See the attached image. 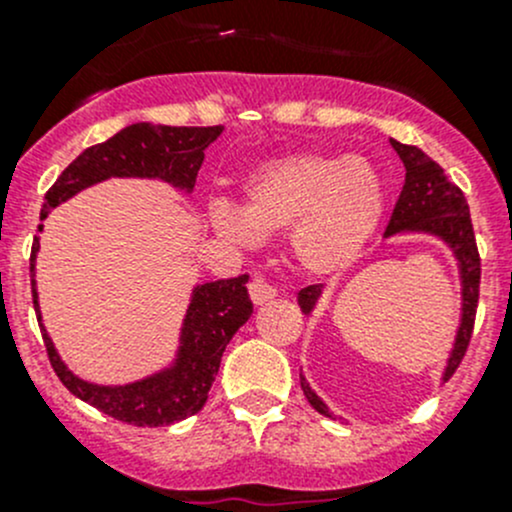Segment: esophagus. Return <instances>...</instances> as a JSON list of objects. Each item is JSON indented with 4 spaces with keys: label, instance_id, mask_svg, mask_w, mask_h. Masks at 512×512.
<instances>
[{
    "label": "esophagus",
    "instance_id": "esophagus-1",
    "mask_svg": "<svg viewBox=\"0 0 512 512\" xmlns=\"http://www.w3.org/2000/svg\"><path fill=\"white\" fill-rule=\"evenodd\" d=\"M277 297V289L272 287V285H267L265 280H262V277H252V282H250V299H252V304H257V307H260V304H267L270 302V299H275Z\"/></svg>",
    "mask_w": 512,
    "mask_h": 512
}]
</instances>
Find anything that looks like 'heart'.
Masks as SVG:
<instances>
[{"instance_id":"heart-1","label":"heart","mask_w":512,"mask_h":512,"mask_svg":"<svg viewBox=\"0 0 512 512\" xmlns=\"http://www.w3.org/2000/svg\"><path fill=\"white\" fill-rule=\"evenodd\" d=\"M386 188L359 156L294 153L267 160L242 183V208L227 198L208 205V223L240 247L289 230V252L304 272H347L379 230Z\"/></svg>"}]
</instances>
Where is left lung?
<instances>
[{
  "label": "left lung",
  "instance_id": "left-lung-1",
  "mask_svg": "<svg viewBox=\"0 0 512 512\" xmlns=\"http://www.w3.org/2000/svg\"><path fill=\"white\" fill-rule=\"evenodd\" d=\"M391 148L399 153L401 163H404L406 180L404 190H401L399 200H396V208L391 213L384 237H438L453 252V257L458 262V277H461V322H458L453 349L448 354L446 369H443L441 376V381H448L453 376V371L458 369V364H461L463 354H466L473 334V322H476L480 257L471 225V210H468L466 195L461 193V188L453 185L443 175L441 165L428 158L421 148L406 146V143L394 141V138H391ZM319 297H322V285L304 287L297 297L299 309L304 314H312ZM299 381H302V391L309 404H312V409L319 411L322 416L334 418L329 406L314 394V389L302 374H299Z\"/></svg>",
  "mask_w": 512,
  "mask_h": 512
}]
</instances>
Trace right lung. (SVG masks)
I'll return each mask as SVG.
<instances>
[{"label":"right lung","mask_w":512,"mask_h":512,"mask_svg":"<svg viewBox=\"0 0 512 512\" xmlns=\"http://www.w3.org/2000/svg\"><path fill=\"white\" fill-rule=\"evenodd\" d=\"M223 126H153V123H133L98 146L86 148L64 173L56 178L49 193L44 195L41 220L49 218L56 205L66 203L81 190L103 183L108 178H148L168 183L183 193H193L195 178L205 160V148L223 133ZM44 225H39V232ZM36 252L39 237L32 245V294L36 319L46 354L61 384L94 409L103 411L116 421L133 426H170L175 421L198 414L208 401L215 374L220 369L225 347L235 337L237 329L250 319L252 302L247 294V280L240 275L232 280L203 282L190 292L180 327L175 359L151 376L131 381V384H94L76 376L64 364L49 332L41 324L39 292H36Z\"/></svg>","instance_id":"add662e5"}]
</instances>
